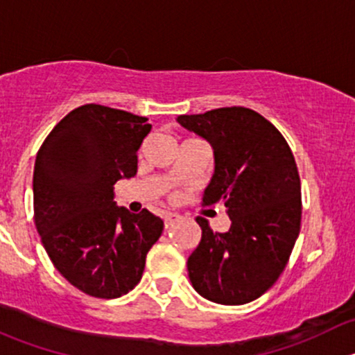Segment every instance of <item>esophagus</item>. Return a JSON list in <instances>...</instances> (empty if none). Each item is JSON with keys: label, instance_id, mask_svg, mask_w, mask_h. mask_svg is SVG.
<instances>
[{"label": "esophagus", "instance_id": "34e87169", "mask_svg": "<svg viewBox=\"0 0 355 355\" xmlns=\"http://www.w3.org/2000/svg\"><path fill=\"white\" fill-rule=\"evenodd\" d=\"M180 220V214L177 213H166L164 214V228H170L175 221Z\"/></svg>", "mask_w": 355, "mask_h": 355}]
</instances>
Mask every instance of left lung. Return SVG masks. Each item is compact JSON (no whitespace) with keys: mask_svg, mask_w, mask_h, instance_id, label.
Instances as JSON below:
<instances>
[{"mask_svg":"<svg viewBox=\"0 0 355 355\" xmlns=\"http://www.w3.org/2000/svg\"><path fill=\"white\" fill-rule=\"evenodd\" d=\"M177 121L213 148L202 204L223 202L232 221L230 230L213 234L207 220L196 218L202 237L187 261L191 284L211 302L247 304L273 287L299 237L302 200L292 149L273 123L242 106Z\"/></svg>","mask_w":355,"mask_h":355,"instance_id":"obj_1","label":"left lung"}]
</instances>
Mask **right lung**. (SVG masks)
Wrapping results in <instances>:
<instances>
[{
  "label": "right lung",
  "instance_id": "1",
  "mask_svg": "<svg viewBox=\"0 0 355 355\" xmlns=\"http://www.w3.org/2000/svg\"><path fill=\"white\" fill-rule=\"evenodd\" d=\"M151 123L101 105L78 106L46 137L34 166V221L49 259L75 288L114 299L141 282L163 220L114 202L113 185L137 173Z\"/></svg>",
  "mask_w": 355,
  "mask_h": 355
}]
</instances>
